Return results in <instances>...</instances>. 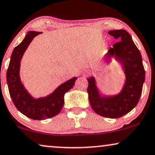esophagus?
<instances>
[{
    "instance_id": "1",
    "label": "esophagus",
    "mask_w": 155,
    "mask_h": 155,
    "mask_svg": "<svg viewBox=\"0 0 155 155\" xmlns=\"http://www.w3.org/2000/svg\"><path fill=\"white\" fill-rule=\"evenodd\" d=\"M84 74H88V72H87V71H84Z\"/></svg>"
}]
</instances>
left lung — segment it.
<instances>
[{"mask_svg":"<svg viewBox=\"0 0 155 155\" xmlns=\"http://www.w3.org/2000/svg\"><path fill=\"white\" fill-rule=\"evenodd\" d=\"M110 35L120 40L110 48L106 54V61L115 57L121 63L126 75V82L119 94L104 97L100 94L94 77L87 78L89 101L95 113L106 118H117L134 109L140 98L145 72L140 52L132 37L124 29L111 30Z\"/></svg>","mask_w":155,"mask_h":155,"instance_id":"8db88e82","label":"left lung"}]
</instances>
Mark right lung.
Instances as JSON below:
<instances>
[{
	"label": "right lung",
	"instance_id": "right-lung-1",
	"mask_svg": "<svg viewBox=\"0 0 155 155\" xmlns=\"http://www.w3.org/2000/svg\"><path fill=\"white\" fill-rule=\"evenodd\" d=\"M41 32L29 31L23 41L14 48L7 71V83L10 95L18 111L34 120H44L60 113L64 104V94L73 87L78 78L61 84L46 97L35 99L25 90L20 78V61L29 44Z\"/></svg>",
	"mask_w": 155,
	"mask_h": 155
}]
</instances>
